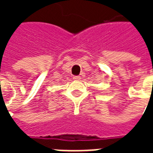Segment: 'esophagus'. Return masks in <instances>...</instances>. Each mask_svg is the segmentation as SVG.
<instances>
[{"mask_svg":"<svg viewBox=\"0 0 153 153\" xmlns=\"http://www.w3.org/2000/svg\"><path fill=\"white\" fill-rule=\"evenodd\" d=\"M73 79L74 80H79L80 79H81V78H80L79 75H74V76L73 77Z\"/></svg>","mask_w":153,"mask_h":153,"instance_id":"1","label":"esophagus"}]
</instances>
